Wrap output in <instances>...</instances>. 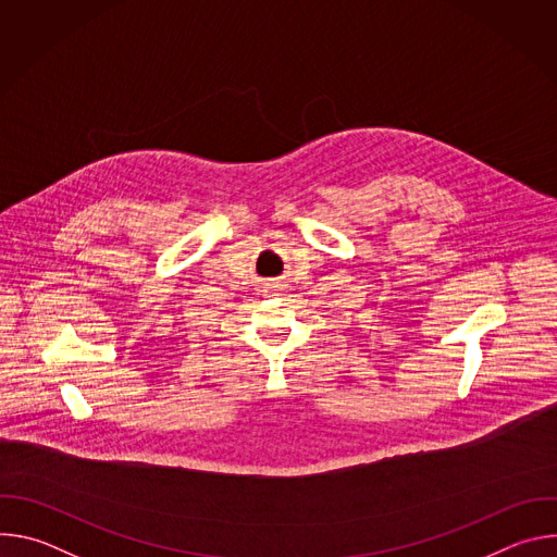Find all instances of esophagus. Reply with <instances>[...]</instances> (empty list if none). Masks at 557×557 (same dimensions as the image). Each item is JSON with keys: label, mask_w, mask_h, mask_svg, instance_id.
Segmentation results:
<instances>
[{"label": "esophagus", "mask_w": 557, "mask_h": 557, "mask_svg": "<svg viewBox=\"0 0 557 557\" xmlns=\"http://www.w3.org/2000/svg\"><path fill=\"white\" fill-rule=\"evenodd\" d=\"M269 288H275V286H271V284H269Z\"/></svg>", "instance_id": "esophagus-1"}]
</instances>
